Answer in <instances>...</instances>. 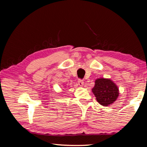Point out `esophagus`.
<instances>
[{"instance_id":"esophagus-1","label":"esophagus","mask_w":147,"mask_h":147,"mask_svg":"<svg viewBox=\"0 0 147 147\" xmlns=\"http://www.w3.org/2000/svg\"><path fill=\"white\" fill-rule=\"evenodd\" d=\"M78 85L80 86H81V87H82L83 86H84V81L82 80H78Z\"/></svg>"}]
</instances>
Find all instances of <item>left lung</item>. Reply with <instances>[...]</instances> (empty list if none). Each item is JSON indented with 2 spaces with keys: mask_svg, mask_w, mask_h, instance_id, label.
Here are the masks:
<instances>
[{
  "mask_svg": "<svg viewBox=\"0 0 147 147\" xmlns=\"http://www.w3.org/2000/svg\"><path fill=\"white\" fill-rule=\"evenodd\" d=\"M92 92L98 102L104 106L113 104L119 94L118 86L111 79L104 78H99L94 81Z\"/></svg>",
  "mask_w": 147,
  "mask_h": 147,
  "instance_id": "1",
  "label": "left lung"
}]
</instances>
